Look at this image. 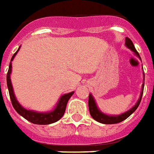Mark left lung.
<instances>
[{
	"label": "left lung",
	"instance_id": "obj_1",
	"mask_svg": "<svg viewBox=\"0 0 154 154\" xmlns=\"http://www.w3.org/2000/svg\"><path fill=\"white\" fill-rule=\"evenodd\" d=\"M125 45L127 48L132 51L136 57H138L141 60L140 54H138V52L136 51L135 46H134L132 41L129 39V38L126 37L125 39ZM143 76H144V83L142 84L141 87V92H140V96L139 100H137V102L136 105L131 108L129 110L124 112L122 114H119V115H109V114H104L103 112H101L100 110V109L98 108L97 105L96 103L94 97H92V95L90 93L89 97H88V108H89V112L91 116L92 117V119H95L96 121L103 123V124H114V123H119L120 122H122L123 120H125L126 119H128V117L130 116L131 114H133L134 112L136 111V109L138 108L139 105L141 101L142 95H143V92H144V73L143 72Z\"/></svg>",
	"mask_w": 154,
	"mask_h": 154
}]
</instances>
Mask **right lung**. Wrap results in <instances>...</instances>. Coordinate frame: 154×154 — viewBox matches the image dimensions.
<instances>
[{
    "mask_svg": "<svg viewBox=\"0 0 154 154\" xmlns=\"http://www.w3.org/2000/svg\"><path fill=\"white\" fill-rule=\"evenodd\" d=\"M19 49H20V46H19L17 52L13 55L12 58L10 60L9 70L7 73L6 77L7 87H8V90H9L13 107L14 108V109L18 114H20L21 116L23 117L25 119L28 120L29 122H32L34 124L47 125V124H51V123L56 122L64 115L68 100L71 97V96L74 94V92H70L69 93H66V94L62 95V97L59 98V100L57 101L54 109H53L52 110L48 112L34 111V110H31V109H26L24 108L23 106H21L18 100L16 99L14 89H13L12 84H11V79H10V75H11V71H12V61L14 58V57L16 56V54H18Z\"/></svg>",
    "mask_w": 154,
    "mask_h": 154,
    "instance_id": "add662e5",
    "label": "right lung"
}]
</instances>
